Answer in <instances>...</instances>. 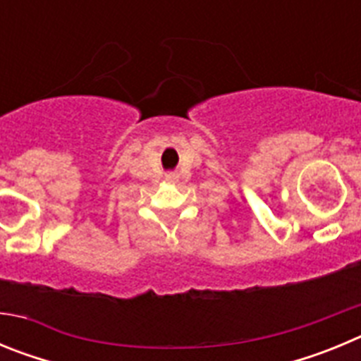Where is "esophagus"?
Listing matches in <instances>:
<instances>
[{"instance_id":"obj_1","label":"esophagus","mask_w":361,"mask_h":361,"mask_svg":"<svg viewBox=\"0 0 361 361\" xmlns=\"http://www.w3.org/2000/svg\"><path fill=\"white\" fill-rule=\"evenodd\" d=\"M168 180H171V183H173V180H177V175L170 173V175H168Z\"/></svg>"}]
</instances>
